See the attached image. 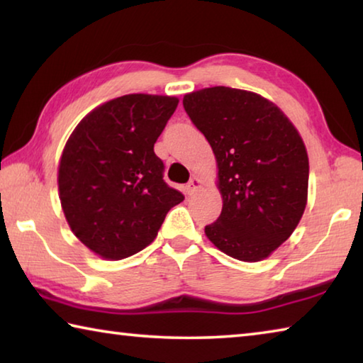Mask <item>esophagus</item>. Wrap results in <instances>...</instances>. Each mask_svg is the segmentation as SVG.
Returning <instances> with one entry per match:
<instances>
[{
	"label": "esophagus",
	"mask_w": 363,
	"mask_h": 363,
	"mask_svg": "<svg viewBox=\"0 0 363 363\" xmlns=\"http://www.w3.org/2000/svg\"><path fill=\"white\" fill-rule=\"evenodd\" d=\"M201 187H203V182H201V179H199V177H192V179L189 181L186 189H187L189 195H194V194L199 192Z\"/></svg>",
	"instance_id": "34e87169"
}]
</instances>
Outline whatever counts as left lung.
Listing matches in <instances>:
<instances>
[{
    "instance_id": "8db88e82",
    "label": "left lung",
    "mask_w": 363,
    "mask_h": 363,
    "mask_svg": "<svg viewBox=\"0 0 363 363\" xmlns=\"http://www.w3.org/2000/svg\"><path fill=\"white\" fill-rule=\"evenodd\" d=\"M194 125L218 163L223 211L205 227L218 250L238 261L266 259L290 238L307 203L309 158L296 128L266 97L214 86L184 96Z\"/></svg>"
}]
</instances>
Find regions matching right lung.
I'll use <instances>...</instances> for the list:
<instances>
[{
    "instance_id": "1",
    "label": "right lung",
    "mask_w": 363,
    "mask_h": 363,
    "mask_svg": "<svg viewBox=\"0 0 363 363\" xmlns=\"http://www.w3.org/2000/svg\"><path fill=\"white\" fill-rule=\"evenodd\" d=\"M179 104L174 96L126 94L78 123L59 162V199L72 232L104 259L155 240L184 195L163 181L153 145Z\"/></svg>"
}]
</instances>
